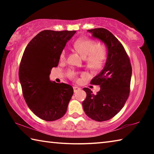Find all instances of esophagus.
I'll use <instances>...</instances> for the list:
<instances>
[{
    "label": "esophagus",
    "instance_id": "esophagus-1",
    "mask_svg": "<svg viewBox=\"0 0 154 154\" xmlns=\"http://www.w3.org/2000/svg\"><path fill=\"white\" fill-rule=\"evenodd\" d=\"M73 90H74V92H77L79 90H80V88L77 87V86H74L73 87Z\"/></svg>",
    "mask_w": 154,
    "mask_h": 154
}]
</instances>
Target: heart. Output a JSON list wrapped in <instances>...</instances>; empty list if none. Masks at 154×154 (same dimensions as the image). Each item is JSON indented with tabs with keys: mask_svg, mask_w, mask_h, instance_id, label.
Masks as SVG:
<instances>
[{
	"mask_svg": "<svg viewBox=\"0 0 154 154\" xmlns=\"http://www.w3.org/2000/svg\"><path fill=\"white\" fill-rule=\"evenodd\" d=\"M75 48L83 58L86 60L89 66L94 69H98L103 66L106 58L105 47L102 45H96L89 39H80L75 43ZM66 54V49H63L60 54V59L64 60ZM73 73L71 72V75Z\"/></svg>",
	"mask_w": 154,
	"mask_h": 154,
	"instance_id": "obj_1",
	"label": "heart"
}]
</instances>
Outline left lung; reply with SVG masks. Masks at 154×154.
<instances>
[{
    "mask_svg": "<svg viewBox=\"0 0 154 154\" xmlns=\"http://www.w3.org/2000/svg\"><path fill=\"white\" fill-rule=\"evenodd\" d=\"M88 32L105 44L107 57L103 69L91 81L100 85V91L94 94L89 88H83L87 95L82 105L91 119L106 121L120 111L128 98L132 66L123 45L110 31L98 28Z\"/></svg>",
    "mask_w": 154,
    "mask_h": 154,
    "instance_id": "8db88e82",
    "label": "left lung"
}]
</instances>
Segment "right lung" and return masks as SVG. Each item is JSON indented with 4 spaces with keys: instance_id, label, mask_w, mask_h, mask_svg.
Listing matches in <instances>:
<instances>
[{
    "instance_id": "1",
    "label": "right lung",
    "mask_w": 154,
    "mask_h": 154,
    "mask_svg": "<svg viewBox=\"0 0 154 154\" xmlns=\"http://www.w3.org/2000/svg\"><path fill=\"white\" fill-rule=\"evenodd\" d=\"M76 30L40 32L31 40L23 54L19 79L26 103L38 118L55 121L66 113L73 94L69 84L49 79L53 67L58 66L61 52Z\"/></svg>"
}]
</instances>
